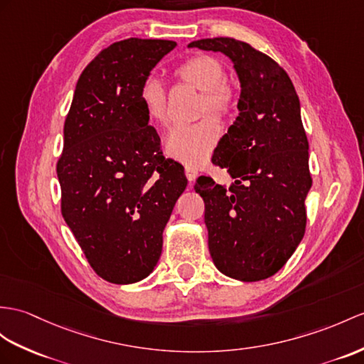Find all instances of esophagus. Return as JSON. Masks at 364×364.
<instances>
[{
	"label": "esophagus",
	"instance_id": "1",
	"mask_svg": "<svg viewBox=\"0 0 364 364\" xmlns=\"http://www.w3.org/2000/svg\"><path fill=\"white\" fill-rule=\"evenodd\" d=\"M185 176H187V179L190 182H194V181H196V177H198V170H196V168L187 165V166H185Z\"/></svg>",
	"mask_w": 364,
	"mask_h": 364
}]
</instances>
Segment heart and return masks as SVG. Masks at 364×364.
Masks as SVG:
<instances>
[{"mask_svg": "<svg viewBox=\"0 0 364 364\" xmlns=\"http://www.w3.org/2000/svg\"><path fill=\"white\" fill-rule=\"evenodd\" d=\"M173 75L177 82L188 85L200 91L199 112L211 114L218 119H228L236 109V87L227 82L225 69L215 57L199 54L187 58L176 66ZM139 100L144 106L148 119L165 125L166 115V92L165 87L154 78H148L140 86ZM219 123L205 117L188 125L174 127L165 139V151L188 166H199L208 161L213 149L220 139Z\"/></svg>", "mask_w": 364, "mask_h": 364, "instance_id": "1", "label": "heart"}]
</instances>
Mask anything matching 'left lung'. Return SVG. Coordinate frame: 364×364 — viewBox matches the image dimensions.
Returning <instances> with one entry per match:
<instances>
[{
    "label": "left lung",
    "mask_w": 364,
    "mask_h": 364,
    "mask_svg": "<svg viewBox=\"0 0 364 364\" xmlns=\"http://www.w3.org/2000/svg\"><path fill=\"white\" fill-rule=\"evenodd\" d=\"M188 48L223 52L241 83L239 115L211 159L233 183L202 176L194 185L205 202L211 259L230 278L261 281L287 262L306 232L312 177L299 99L286 70L249 43L218 37Z\"/></svg>",
    "instance_id": "1"
}]
</instances>
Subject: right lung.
<instances>
[{
    "instance_id": "1",
    "label": "right lung",
    "mask_w": 364,
    "mask_h": 364,
    "mask_svg": "<svg viewBox=\"0 0 364 364\" xmlns=\"http://www.w3.org/2000/svg\"><path fill=\"white\" fill-rule=\"evenodd\" d=\"M174 48L170 40L112 43L80 75L65 120L61 215L94 272L112 284L154 270L164 228L187 188L183 166L165 159L139 100L141 83Z\"/></svg>"
}]
</instances>
